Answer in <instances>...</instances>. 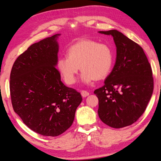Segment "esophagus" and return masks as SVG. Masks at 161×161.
<instances>
[{
  "instance_id": "esophagus-1",
  "label": "esophagus",
  "mask_w": 161,
  "mask_h": 161,
  "mask_svg": "<svg viewBox=\"0 0 161 161\" xmlns=\"http://www.w3.org/2000/svg\"><path fill=\"white\" fill-rule=\"evenodd\" d=\"M81 95L83 97H86L89 95V92L86 91H81Z\"/></svg>"
}]
</instances>
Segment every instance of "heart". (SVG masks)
Wrapping results in <instances>:
<instances>
[{
  "mask_svg": "<svg viewBox=\"0 0 161 161\" xmlns=\"http://www.w3.org/2000/svg\"><path fill=\"white\" fill-rule=\"evenodd\" d=\"M113 62V53L108 46L85 39L71 46L66 52V57L60 58L56 66L69 85L76 82L80 67L82 70L81 80L88 85L95 80L105 79L109 74Z\"/></svg>",
  "mask_w": 161,
  "mask_h": 161,
  "instance_id": "b5f03b06",
  "label": "heart"
}]
</instances>
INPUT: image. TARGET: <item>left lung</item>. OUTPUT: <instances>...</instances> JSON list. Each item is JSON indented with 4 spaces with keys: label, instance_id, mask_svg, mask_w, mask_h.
<instances>
[{
    "label": "left lung",
    "instance_id": "obj_1",
    "mask_svg": "<svg viewBox=\"0 0 161 161\" xmlns=\"http://www.w3.org/2000/svg\"><path fill=\"white\" fill-rule=\"evenodd\" d=\"M111 36L116 46V60L105 85L96 89L97 112L111 128L131 125L143 114L152 97L154 80L151 66L143 49L118 30L99 31Z\"/></svg>",
    "mask_w": 161,
    "mask_h": 161
}]
</instances>
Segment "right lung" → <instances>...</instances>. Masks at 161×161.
<instances>
[{
  "label": "right lung",
  "instance_id": "1",
  "mask_svg": "<svg viewBox=\"0 0 161 161\" xmlns=\"http://www.w3.org/2000/svg\"><path fill=\"white\" fill-rule=\"evenodd\" d=\"M60 34L33 43L13 66L10 92L14 112L29 128L42 136H58L73 123L82 98L63 84L56 66Z\"/></svg>",
  "mask_w": 161,
  "mask_h": 161
}]
</instances>
